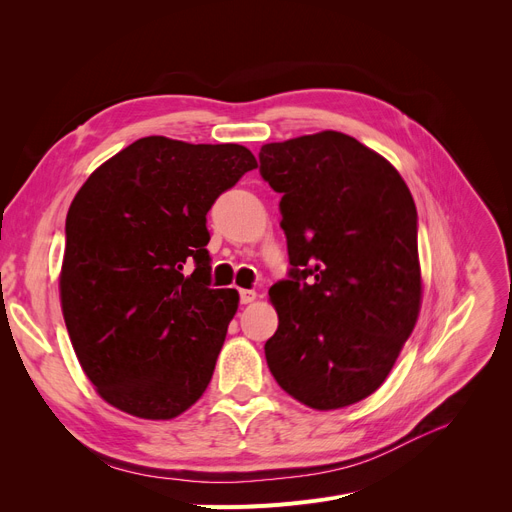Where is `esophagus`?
Listing matches in <instances>:
<instances>
[{"label": "esophagus", "mask_w": 512, "mask_h": 512, "mask_svg": "<svg viewBox=\"0 0 512 512\" xmlns=\"http://www.w3.org/2000/svg\"><path fill=\"white\" fill-rule=\"evenodd\" d=\"M238 294H240V303H242V305H249V303H253V301L257 299V292H255V290L242 288V290H238Z\"/></svg>", "instance_id": "esophagus-1"}]
</instances>
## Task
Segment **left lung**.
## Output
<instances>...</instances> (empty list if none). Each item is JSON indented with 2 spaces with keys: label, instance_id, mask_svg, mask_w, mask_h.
<instances>
[{
  "label": "left lung",
  "instance_id": "8db88e82",
  "mask_svg": "<svg viewBox=\"0 0 512 512\" xmlns=\"http://www.w3.org/2000/svg\"><path fill=\"white\" fill-rule=\"evenodd\" d=\"M280 199L290 272L270 288L265 359L303 405L342 409L378 390L421 307L417 209L388 159L336 130L259 151Z\"/></svg>",
  "mask_w": 512,
  "mask_h": 512
}]
</instances>
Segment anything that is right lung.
Masks as SVG:
<instances>
[{
  "label": "right lung",
  "mask_w": 512,
  "mask_h": 512,
  "mask_svg": "<svg viewBox=\"0 0 512 512\" xmlns=\"http://www.w3.org/2000/svg\"><path fill=\"white\" fill-rule=\"evenodd\" d=\"M257 168L242 145L134 141L80 186L66 218L60 297L99 396L174 419L205 392L238 309L211 288L207 211Z\"/></svg>",
  "instance_id": "obj_1"
}]
</instances>
